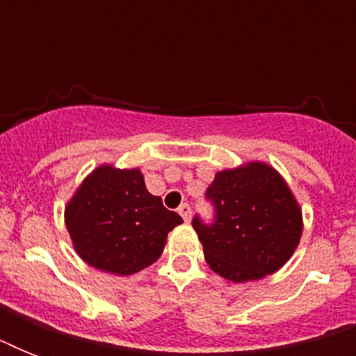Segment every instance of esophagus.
<instances>
[{
	"mask_svg": "<svg viewBox=\"0 0 356 356\" xmlns=\"http://www.w3.org/2000/svg\"><path fill=\"white\" fill-rule=\"evenodd\" d=\"M177 211H179V214L183 216L184 222H188V220H190V214H192V209H190L188 203H183V205L179 207Z\"/></svg>",
	"mask_w": 356,
	"mask_h": 356,
	"instance_id": "34e87169",
	"label": "esophagus"
}]
</instances>
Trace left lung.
<instances>
[{"label":"left lung","mask_w":356,"mask_h":356,"mask_svg":"<svg viewBox=\"0 0 356 356\" xmlns=\"http://www.w3.org/2000/svg\"><path fill=\"white\" fill-rule=\"evenodd\" d=\"M214 220L194 216L207 264L233 282L257 281L284 266L303 233L301 209L284 179L264 162L218 172L207 188Z\"/></svg>","instance_id":"obj_1"}]
</instances>
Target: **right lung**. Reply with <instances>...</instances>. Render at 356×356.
Listing matches in <instances>:
<instances>
[{"label": "right lung", "instance_id": "1", "mask_svg": "<svg viewBox=\"0 0 356 356\" xmlns=\"http://www.w3.org/2000/svg\"><path fill=\"white\" fill-rule=\"evenodd\" d=\"M64 218L81 259L114 275H133L156 262L168 233L183 223L147 192L140 170L107 164L83 181Z\"/></svg>", "mask_w": 356, "mask_h": 356}]
</instances>
